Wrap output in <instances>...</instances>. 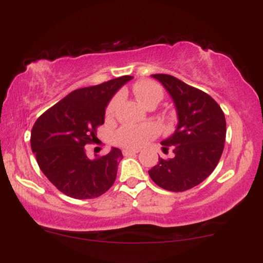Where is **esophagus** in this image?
<instances>
[{"label": "esophagus", "mask_w": 263, "mask_h": 263, "mask_svg": "<svg viewBox=\"0 0 263 263\" xmlns=\"http://www.w3.org/2000/svg\"><path fill=\"white\" fill-rule=\"evenodd\" d=\"M136 153H139V151H136V149H123V154L125 157L133 156V154H136Z\"/></svg>", "instance_id": "1"}]
</instances>
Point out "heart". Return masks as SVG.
<instances>
[{
    "label": "heart",
    "instance_id": "obj_1",
    "mask_svg": "<svg viewBox=\"0 0 263 263\" xmlns=\"http://www.w3.org/2000/svg\"><path fill=\"white\" fill-rule=\"evenodd\" d=\"M135 96L146 107L156 106L160 103L164 97L163 87L157 82L151 80H143L138 82L134 86ZM120 103V97L116 96L111 99L109 105L106 107V117L111 118L114 116L116 107ZM158 134V127L156 124L145 125H123L114 134V141L118 146L125 148H140L149 139L154 138Z\"/></svg>",
    "mask_w": 263,
    "mask_h": 263
}]
</instances>
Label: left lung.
Returning a JSON list of instances; mask_svg holds the SVG:
<instances>
[{"label": "left lung", "mask_w": 263, "mask_h": 263, "mask_svg": "<svg viewBox=\"0 0 263 263\" xmlns=\"http://www.w3.org/2000/svg\"><path fill=\"white\" fill-rule=\"evenodd\" d=\"M174 100L178 124L174 134L161 142V159L148 171L152 181L168 192H185L203 182L219 163L226 138V121L219 104L206 92L167 74H153Z\"/></svg>", "instance_id": "left-lung-1"}]
</instances>
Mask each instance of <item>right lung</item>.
<instances>
[{"label":"right lung","instance_id":"obj_1","mask_svg":"<svg viewBox=\"0 0 263 263\" xmlns=\"http://www.w3.org/2000/svg\"><path fill=\"white\" fill-rule=\"evenodd\" d=\"M124 75L100 85L75 89L46 110L31 132V148L50 182L67 196L95 199L115 183L121 149L88 159L85 146L97 140L105 107L112 96L132 80Z\"/></svg>","mask_w":263,"mask_h":263}]
</instances>
